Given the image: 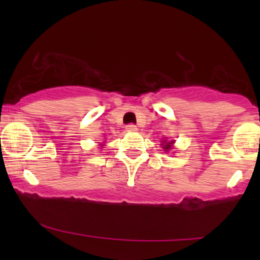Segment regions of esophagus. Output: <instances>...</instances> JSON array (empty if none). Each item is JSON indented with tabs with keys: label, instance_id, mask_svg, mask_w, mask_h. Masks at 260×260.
<instances>
[{
	"label": "esophagus",
	"instance_id": "34e87169",
	"mask_svg": "<svg viewBox=\"0 0 260 260\" xmlns=\"http://www.w3.org/2000/svg\"><path fill=\"white\" fill-rule=\"evenodd\" d=\"M126 131L127 132H134V131H137V127L134 124H128L126 126Z\"/></svg>",
	"mask_w": 260,
	"mask_h": 260
}]
</instances>
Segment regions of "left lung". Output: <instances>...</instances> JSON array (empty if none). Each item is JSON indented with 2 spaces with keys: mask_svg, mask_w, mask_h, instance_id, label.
<instances>
[{
  "mask_svg": "<svg viewBox=\"0 0 260 260\" xmlns=\"http://www.w3.org/2000/svg\"><path fill=\"white\" fill-rule=\"evenodd\" d=\"M174 142H170V143H166V145H164V149H165V151H168L170 148H171V144Z\"/></svg>",
  "mask_w": 260,
  "mask_h": 260,
  "instance_id": "1",
  "label": "left lung"
}]
</instances>
